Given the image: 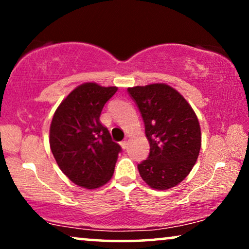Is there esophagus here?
<instances>
[{"mask_svg":"<svg viewBox=\"0 0 249 249\" xmlns=\"http://www.w3.org/2000/svg\"><path fill=\"white\" fill-rule=\"evenodd\" d=\"M120 145H121V147L124 148V149H127V147H128V142H127V141H122V142H120Z\"/></svg>","mask_w":249,"mask_h":249,"instance_id":"1","label":"esophagus"}]
</instances>
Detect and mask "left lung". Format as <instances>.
<instances>
[{"label":"left lung","mask_w":249,"mask_h":249,"mask_svg":"<svg viewBox=\"0 0 249 249\" xmlns=\"http://www.w3.org/2000/svg\"><path fill=\"white\" fill-rule=\"evenodd\" d=\"M145 124L148 159L138 164L151 187L166 190L179 185L195 165L202 134L198 119L179 91L166 84L128 88Z\"/></svg>","instance_id":"left-lung-1"}]
</instances>
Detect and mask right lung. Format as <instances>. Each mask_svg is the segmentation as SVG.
<instances>
[{"mask_svg":"<svg viewBox=\"0 0 249 249\" xmlns=\"http://www.w3.org/2000/svg\"><path fill=\"white\" fill-rule=\"evenodd\" d=\"M118 87L85 83L74 88L53 115L50 146L64 175L87 189L103 186L112 178L120 145L100 121L105 103Z\"/></svg>","mask_w":249,"mask_h":249,"instance_id":"obj_1","label":"right lung"}]
</instances>
